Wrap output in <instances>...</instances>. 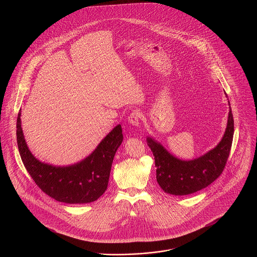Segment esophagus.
I'll return each instance as SVG.
<instances>
[{
	"instance_id": "obj_1",
	"label": "esophagus",
	"mask_w": 257,
	"mask_h": 257,
	"mask_svg": "<svg viewBox=\"0 0 257 257\" xmlns=\"http://www.w3.org/2000/svg\"><path fill=\"white\" fill-rule=\"evenodd\" d=\"M140 119H141V113L138 110H133L128 116V121L134 126H139Z\"/></svg>"
}]
</instances>
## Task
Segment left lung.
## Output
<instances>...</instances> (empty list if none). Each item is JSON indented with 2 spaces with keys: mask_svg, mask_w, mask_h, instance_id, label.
<instances>
[{
  "mask_svg": "<svg viewBox=\"0 0 257 257\" xmlns=\"http://www.w3.org/2000/svg\"><path fill=\"white\" fill-rule=\"evenodd\" d=\"M227 126L219 145L196 159L184 161L171 155L157 141L147 137L156 170V178L164 192L174 196L194 194L213 183L223 171L232 145L234 134L231 107Z\"/></svg>",
  "mask_w": 257,
  "mask_h": 257,
  "instance_id": "1",
  "label": "left lung"
}]
</instances>
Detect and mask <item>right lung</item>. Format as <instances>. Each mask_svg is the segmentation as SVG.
<instances>
[{
  "label": "right lung",
  "instance_id": "add662e5",
  "mask_svg": "<svg viewBox=\"0 0 257 257\" xmlns=\"http://www.w3.org/2000/svg\"><path fill=\"white\" fill-rule=\"evenodd\" d=\"M21 110L16 123L19 153L25 168L37 186L52 198L69 204L97 200L107 190L110 168L123 141L121 125L115 126L86 159L66 167H56L37 160L30 151L21 127Z\"/></svg>",
  "mask_w": 257,
  "mask_h": 257
}]
</instances>
